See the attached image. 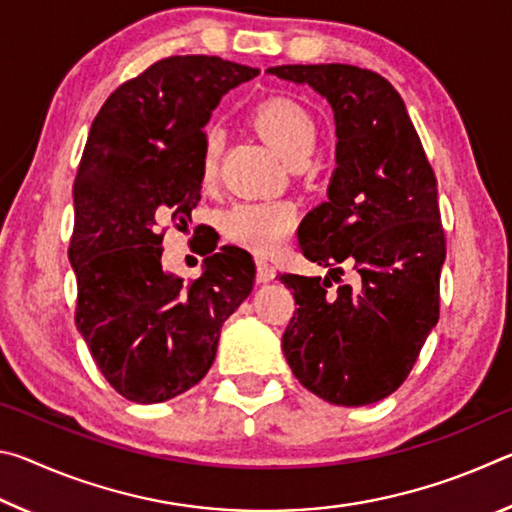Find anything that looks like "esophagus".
<instances>
[{
	"instance_id": "esophagus-1",
	"label": "esophagus",
	"mask_w": 512,
	"mask_h": 512,
	"mask_svg": "<svg viewBox=\"0 0 512 512\" xmlns=\"http://www.w3.org/2000/svg\"><path fill=\"white\" fill-rule=\"evenodd\" d=\"M255 264H257V282H271L275 277V268L262 257H257Z\"/></svg>"
}]
</instances>
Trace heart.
Segmentation results:
<instances>
[{"label":"heart","mask_w":512,"mask_h":512,"mask_svg":"<svg viewBox=\"0 0 512 512\" xmlns=\"http://www.w3.org/2000/svg\"><path fill=\"white\" fill-rule=\"evenodd\" d=\"M253 121L266 140L287 155L289 162L300 164L314 151L318 126L311 112L302 103L289 97H271L257 103ZM223 151V133L219 126H210L201 146V178L210 185L219 176ZM298 223L296 207L289 201H241L225 210L221 228L225 237L259 255H271L287 244Z\"/></svg>","instance_id":"heart-1"}]
</instances>
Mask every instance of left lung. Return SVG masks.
<instances>
[{"instance_id":"left-lung-1","label":"left lung","mask_w":512,"mask_h":512,"mask_svg":"<svg viewBox=\"0 0 512 512\" xmlns=\"http://www.w3.org/2000/svg\"><path fill=\"white\" fill-rule=\"evenodd\" d=\"M268 72L323 94L339 135L329 198L300 223V253L334 280L343 263L358 271L352 288L336 292L329 277H280L298 305L282 334L284 357L327 402H379L409 377L440 316L447 244L436 173L384 76L341 63Z\"/></svg>"}]
</instances>
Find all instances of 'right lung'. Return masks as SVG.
Segmentation results:
<instances>
[{"label":"right lung","instance_id":"right-lung-1","mask_svg":"<svg viewBox=\"0 0 512 512\" xmlns=\"http://www.w3.org/2000/svg\"><path fill=\"white\" fill-rule=\"evenodd\" d=\"M255 76L219 56H169L121 83L92 121L72 189L74 320L101 375L131 402H167L196 386L225 318L253 291L246 250L210 244L205 273L183 284L162 271V239L169 228L189 232L201 201L210 112Z\"/></svg>","mask_w":512,"mask_h":512}]
</instances>
